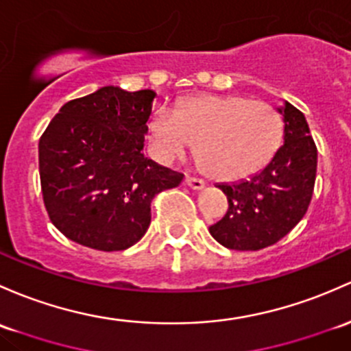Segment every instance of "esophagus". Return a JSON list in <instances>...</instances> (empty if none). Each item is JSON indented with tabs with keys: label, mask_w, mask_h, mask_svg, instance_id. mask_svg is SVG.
<instances>
[{
	"label": "esophagus",
	"mask_w": 351,
	"mask_h": 351,
	"mask_svg": "<svg viewBox=\"0 0 351 351\" xmlns=\"http://www.w3.org/2000/svg\"><path fill=\"white\" fill-rule=\"evenodd\" d=\"M185 185L193 188V190H202V188L205 186V182H204V180L197 178V176H186Z\"/></svg>",
	"instance_id": "34e87169"
}]
</instances>
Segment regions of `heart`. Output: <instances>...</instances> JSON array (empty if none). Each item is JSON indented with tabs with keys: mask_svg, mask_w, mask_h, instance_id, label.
Wrapping results in <instances>:
<instances>
[{
	"mask_svg": "<svg viewBox=\"0 0 351 351\" xmlns=\"http://www.w3.org/2000/svg\"><path fill=\"white\" fill-rule=\"evenodd\" d=\"M153 156L173 163L195 143L197 158L210 176L237 182L269 165L284 141L279 110L239 95H193L173 110L156 109L147 123Z\"/></svg>",
	"mask_w": 351,
	"mask_h": 351,
	"instance_id": "1",
	"label": "heart"
}]
</instances>
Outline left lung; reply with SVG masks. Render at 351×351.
Returning a JSON list of instances; mask_svg holds the SVG:
<instances>
[{
    "label": "left lung",
    "mask_w": 351,
    "mask_h": 351,
    "mask_svg": "<svg viewBox=\"0 0 351 351\" xmlns=\"http://www.w3.org/2000/svg\"><path fill=\"white\" fill-rule=\"evenodd\" d=\"M284 117V145L269 165L250 178L217 185L228 210L210 225L217 242L232 250H261L281 241L304 217L315 190L318 149L304 114L289 102Z\"/></svg>",
    "instance_id": "left-lung-1"
}]
</instances>
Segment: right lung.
<instances>
[{
  "label": "right lung",
  "instance_id": "add662e5",
  "mask_svg": "<svg viewBox=\"0 0 351 351\" xmlns=\"http://www.w3.org/2000/svg\"><path fill=\"white\" fill-rule=\"evenodd\" d=\"M156 92L108 86L64 104L38 143L51 223L80 245L114 252L141 241L151 202L183 175L143 154Z\"/></svg>",
  "mask_w": 351,
  "mask_h": 351
}]
</instances>
